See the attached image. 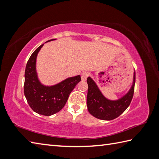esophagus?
I'll list each match as a JSON object with an SVG mask.
<instances>
[{"label": "esophagus", "mask_w": 159, "mask_h": 159, "mask_svg": "<svg viewBox=\"0 0 159 159\" xmlns=\"http://www.w3.org/2000/svg\"><path fill=\"white\" fill-rule=\"evenodd\" d=\"M89 74L88 73V72H83V73L81 74V79L82 80H85L86 79H87V78L89 76Z\"/></svg>", "instance_id": "esophagus-1"}]
</instances>
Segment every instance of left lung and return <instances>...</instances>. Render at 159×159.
I'll use <instances>...</instances> for the list:
<instances>
[{"label":"left lung","mask_w":159,"mask_h":159,"mask_svg":"<svg viewBox=\"0 0 159 159\" xmlns=\"http://www.w3.org/2000/svg\"><path fill=\"white\" fill-rule=\"evenodd\" d=\"M135 81L134 71L133 84L127 93L117 100H110L103 96L94 80L88 77L87 106L89 113L97 119L103 120H112L119 117L131 103L134 96Z\"/></svg>","instance_id":"left-lung-1"}]
</instances>
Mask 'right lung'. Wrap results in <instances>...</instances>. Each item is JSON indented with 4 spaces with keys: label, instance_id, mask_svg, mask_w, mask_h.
Returning a JSON list of instances; mask_svg holds the SVG:
<instances>
[{
    "label": "right lung",
    "instance_id": "1",
    "mask_svg": "<svg viewBox=\"0 0 159 159\" xmlns=\"http://www.w3.org/2000/svg\"><path fill=\"white\" fill-rule=\"evenodd\" d=\"M56 39L47 41H53ZM39 47L31 55L25 70L24 94L30 107L37 113L50 116L59 112L67 103L71 91L81 79L80 75L70 77L57 84L47 86L41 83L36 71V60Z\"/></svg>",
    "mask_w": 159,
    "mask_h": 159
}]
</instances>
